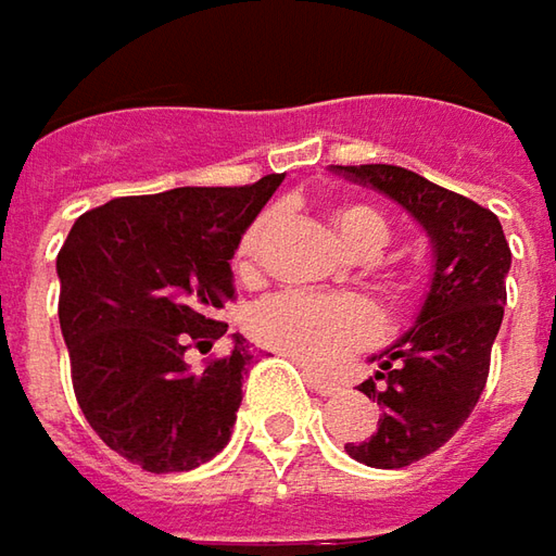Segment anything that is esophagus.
<instances>
[{"mask_svg": "<svg viewBox=\"0 0 556 556\" xmlns=\"http://www.w3.org/2000/svg\"><path fill=\"white\" fill-rule=\"evenodd\" d=\"M304 379H307V386L317 392V395H324V399H329V395H339L342 392V382H336V379H326V376H317V374H304Z\"/></svg>", "mask_w": 556, "mask_h": 556, "instance_id": "obj_1", "label": "esophagus"}]
</instances>
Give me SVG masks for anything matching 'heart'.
<instances>
[{"label":"heart","mask_w":556,"mask_h":556,"mask_svg":"<svg viewBox=\"0 0 556 556\" xmlns=\"http://www.w3.org/2000/svg\"><path fill=\"white\" fill-rule=\"evenodd\" d=\"M332 224L351 252L376 254L389 242L386 217L367 205H339ZM267 232V217H254L236 242L232 267L239 277L254 274L261 242ZM252 336L267 349L282 351L311 370H329L354 351L374 345L382 336V317L374 304L354 295H317V292H279L249 314Z\"/></svg>","instance_id":"b5f03b06"}]
</instances>
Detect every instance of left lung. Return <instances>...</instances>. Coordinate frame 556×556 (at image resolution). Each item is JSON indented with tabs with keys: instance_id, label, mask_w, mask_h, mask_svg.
Segmentation results:
<instances>
[{
	"instance_id": "obj_1",
	"label": "left lung",
	"mask_w": 556,
	"mask_h": 556,
	"mask_svg": "<svg viewBox=\"0 0 556 556\" xmlns=\"http://www.w3.org/2000/svg\"><path fill=\"white\" fill-rule=\"evenodd\" d=\"M332 170L395 199L435 252L417 324L374 357L379 370L361 382V392L382 407V420L370 439L345 445L367 467L401 470L445 445L485 389L507 304L510 245L489 207L407 167L336 164Z\"/></svg>"
}]
</instances>
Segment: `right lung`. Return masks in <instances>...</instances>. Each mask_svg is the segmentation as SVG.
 I'll list each match as a JSON object with an SVG mask.
<instances>
[{"label": "right lung", "instance_id": "add662e5", "mask_svg": "<svg viewBox=\"0 0 556 556\" xmlns=\"http://www.w3.org/2000/svg\"><path fill=\"white\" fill-rule=\"evenodd\" d=\"M279 182L267 174L111 199L80 214L61 245L74 395L96 435L142 470H195L230 442L254 354L232 336L230 354L189 370L186 351L207 354L227 332L214 311L236 295V242Z\"/></svg>", "mask_w": 556, "mask_h": 556}]
</instances>
